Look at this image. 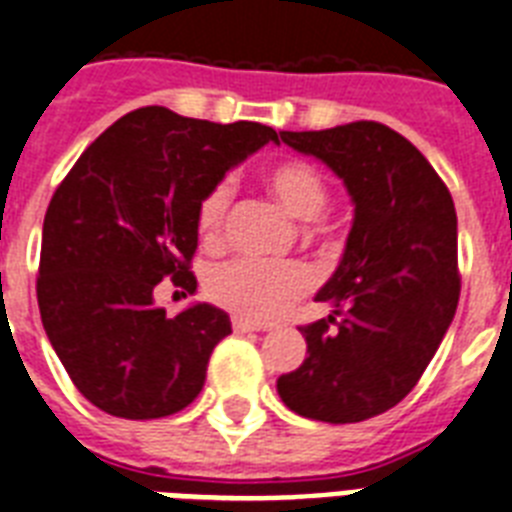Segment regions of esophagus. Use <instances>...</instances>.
Wrapping results in <instances>:
<instances>
[{
    "instance_id": "obj_1",
    "label": "esophagus",
    "mask_w": 512,
    "mask_h": 512,
    "mask_svg": "<svg viewBox=\"0 0 512 512\" xmlns=\"http://www.w3.org/2000/svg\"><path fill=\"white\" fill-rule=\"evenodd\" d=\"M260 329H265V327H260V324H252V321H247V319H239V316L233 319V332H239V335H244V332H260Z\"/></svg>"
}]
</instances>
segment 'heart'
<instances>
[{
	"mask_svg": "<svg viewBox=\"0 0 512 512\" xmlns=\"http://www.w3.org/2000/svg\"><path fill=\"white\" fill-rule=\"evenodd\" d=\"M263 183L279 207L300 223L316 220L327 204V183L321 172L300 159L271 164ZM231 207V188L212 185L196 207L201 239L217 244L223 236L225 215ZM207 295L233 316L247 321H273L311 289V273L297 263H263V260H231L212 268L207 276Z\"/></svg>",
	"mask_w": 512,
	"mask_h": 512,
	"instance_id": "obj_1",
	"label": "heart"
}]
</instances>
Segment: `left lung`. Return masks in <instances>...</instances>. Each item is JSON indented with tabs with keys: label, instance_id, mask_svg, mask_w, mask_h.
I'll return each mask as SVG.
<instances>
[{
	"label": "left lung",
	"instance_id": "obj_1",
	"mask_svg": "<svg viewBox=\"0 0 512 512\" xmlns=\"http://www.w3.org/2000/svg\"><path fill=\"white\" fill-rule=\"evenodd\" d=\"M279 138L340 177L353 223L340 265L316 295L332 313L300 327L308 356L281 374L276 390L308 420L364 422L417 385L454 319L460 276L452 193L404 135L380 122L284 130Z\"/></svg>",
	"mask_w": 512,
	"mask_h": 512
}]
</instances>
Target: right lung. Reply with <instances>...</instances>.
<instances>
[{"mask_svg": "<svg viewBox=\"0 0 512 512\" xmlns=\"http://www.w3.org/2000/svg\"><path fill=\"white\" fill-rule=\"evenodd\" d=\"M279 135L257 122L215 124L146 106L92 143L52 196L36 297L44 332L90 404L156 420L191 404L228 313L191 303L167 316L156 284L196 292L188 271L201 196Z\"/></svg>", "mask_w": 512, "mask_h": 512, "instance_id": "obj_1", "label": "right lung"}]
</instances>
